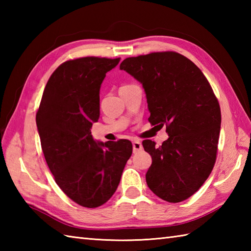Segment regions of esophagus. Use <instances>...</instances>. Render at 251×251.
Instances as JSON below:
<instances>
[{"mask_svg":"<svg viewBox=\"0 0 251 251\" xmlns=\"http://www.w3.org/2000/svg\"><path fill=\"white\" fill-rule=\"evenodd\" d=\"M132 149H134V153H137V152L141 151L143 147H142L140 141H134L132 142Z\"/></svg>","mask_w":251,"mask_h":251,"instance_id":"1","label":"esophagus"}]
</instances>
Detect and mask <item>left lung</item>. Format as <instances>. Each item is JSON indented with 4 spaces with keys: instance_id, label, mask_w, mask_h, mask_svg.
<instances>
[{
    "instance_id": "8db88e82",
    "label": "left lung",
    "mask_w": 251,
    "mask_h": 251,
    "mask_svg": "<svg viewBox=\"0 0 251 251\" xmlns=\"http://www.w3.org/2000/svg\"><path fill=\"white\" fill-rule=\"evenodd\" d=\"M120 69L142 83L149 122L166 126L169 136L162 146L142 141L152 157L147 184L164 201H185L204 184L216 163L221 110L214 90L200 68L176 51L126 58Z\"/></svg>"
}]
</instances>
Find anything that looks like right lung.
Here are the masks:
<instances>
[{"instance_id": "obj_1", "label": "right lung", "mask_w": 251, "mask_h": 251, "mask_svg": "<svg viewBox=\"0 0 251 251\" xmlns=\"http://www.w3.org/2000/svg\"><path fill=\"white\" fill-rule=\"evenodd\" d=\"M120 59L92 56L61 63L36 112L50 173L63 193L83 207H99L111 199L132 153L129 140L96 142L90 132L100 115L101 83Z\"/></svg>"}]
</instances>
